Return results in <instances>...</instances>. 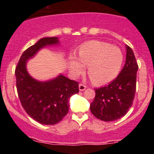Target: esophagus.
Here are the masks:
<instances>
[{
    "label": "esophagus",
    "mask_w": 154,
    "mask_h": 154,
    "mask_svg": "<svg viewBox=\"0 0 154 154\" xmlns=\"http://www.w3.org/2000/svg\"><path fill=\"white\" fill-rule=\"evenodd\" d=\"M86 85H84L82 83H80L79 85V89L80 91H84L85 89H86Z\"/></svg>",
    "instance_id": "obj_1"
}]
</instances>
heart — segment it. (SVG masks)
Here are the masks:
<instances>
[{"instance_id": "heart-1", "label": "heart", "mask_w": 154, "mask_h": 154, "mask_svg": "<svg viewBox=\"0 0 154 154\" xmlns=\"http://www.w3.org/2000/svg\"><path fill=\"white\" fill-rule=\"evenodd\" d=\"M79 60L71 58V73L78 76L88 65V75L93 83L103 85L117 77L123 63V55L119 48L108 43L91 41L79 48Z\"/></svg>"}]
</instances>
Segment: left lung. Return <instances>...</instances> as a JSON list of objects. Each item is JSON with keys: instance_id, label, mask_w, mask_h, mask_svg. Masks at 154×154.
Wrapping results in <instances>:
<instances>
[{"instance_id": "left-lung-1", "label": "left lung", "mask_w": 154, "mask_h": 154, "mask_svg": "<svg viewBox=\"0 0 154 154\" xmlns=\"http://www.w3.org/2000/svg\"><path fill=\"white\" fill-rule=\"evenodd\" d=\"M126 63L119 75L109 85L95 89L96 96L90 104L92 113L106 122L124 116L135 96L138 65L131 48L126 45Z\"/></svg>"}]
</instances>
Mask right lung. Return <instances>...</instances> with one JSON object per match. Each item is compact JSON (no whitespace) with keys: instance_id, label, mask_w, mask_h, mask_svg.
<instances>
[{"instance_id":"add662e5","label":"right lung","mask_w":154,"mask_h":154,"mask_svg":"<svg viewBox=\"0 0 154 154\" xmlns=\"http://www.w3.org/2000/svg\"><path fill=\"white\" fill-rule=\"evenodd\" d=\"M55 37L44 38L23 52L15 68L16 87L21 106L35 121L54 125L62 120L69 112V100L78 93L79 82L63 75L48 82L36 81L26 70V62L40 48L57 44Z\"/></svg>"}]
</instances>
